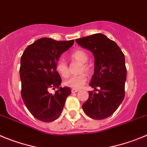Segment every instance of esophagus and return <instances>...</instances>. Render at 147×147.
<instances>
[{
    "mask_svg": "<svg viewBox=\"0 0 147 147\" xmlns=\"http://www.w3.org/2000/svg\"><path fill=\"white\" fill-rule=\"evenodd\" d=\"M71 92H72V93H76V92H79V89H76V88H72Z\"/></svg>",
    "mask_w": 147,
    "mask_h": 147,
    "instance_id": "esophagus-1",
    "label": "esophagus"
}]
</instances>
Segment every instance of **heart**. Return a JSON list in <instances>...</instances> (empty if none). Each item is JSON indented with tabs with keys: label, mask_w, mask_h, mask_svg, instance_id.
Returning a JSON list of instances; mask_svg holds the SVG:
<instances>
[{
	"label": "heart",
	"mask_w": 147,
	"mask_h": 147,
	"mask_svg": "<svg viewBox=\"0 0 147 147\" xmlns=\"http://www.w3.org/2000/svg\"><path fill=\"white\" fill-rule=\"evenodd\" d=\"M70 58L72 60L76 61L80 63H81L80 69H79V72H89V66L86 63L88 59V55L83 50H77L71 53ZM55 69L58 73L63 78H67L69 74V69L67 65V62L65 61L60 59L58 61L55 65ZM87 81V77L85 73H81L80 75H75V76L69 77L68 79L64 82V84L67 87L72 88H80L84 86Z\"/></svg>",
	"instance_id": "b5f03b06"
}]
</instances>
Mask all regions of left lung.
<instances>
[{
	"label": "left lung",
	"mask_w": 147,
	"mask_h": 147,
	"mask_svg": "<svg viewBox=\"0 0 147 147\" xmlns=\"http://www.w3.org/2000/svg\"><path fill=\"white\" fill-rule=\"evenodd\" d=\"M83 48L93 53L94 72L89 83L97 93L88 92V99L82 105L90 118L104 119L111 116L125 98L127 78L125 55L116 43L102 34L75 39Z\"/></svg>",
	"instance_id": "1"
}]
</instances>
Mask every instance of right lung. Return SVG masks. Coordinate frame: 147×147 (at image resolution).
Wrapping results in <instances>:
<instances>
[{
  "label": "right lung",
  "instance_id": "add662e5",
  "mask_svg": "<svg viewBox=\"0 0 147 147\" xmlns=\"http://www.w3.org/2000/svg\"><path fill=\"white\" fill-rule=\"evenodd\" d=\"M74 39L55 41L41 38L26 47L20 59L21 95L25 105L36 119L51 122L59 117L66 99L71 94L69 87H59L61 78L55 69L61 55L74 44ZM57 88L55 95L50 88Z\"/></svg>",
  "mask_w": 147,
  "mask_h": 147
}]
</instances>
